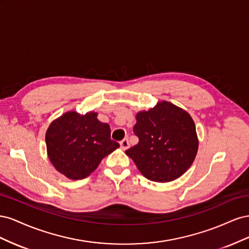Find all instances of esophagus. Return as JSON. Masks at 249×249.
<instances>
[{"label": "esophagus", "instance_id": "esophagus-1", "mask_svg": "<svg viewBox=\"0 0 249 249\" xmlns=\"http://www.w3.org/2000/svg\"><path fill=\"white\" fill-rule=\"evenodd\" d=\"M120 147H122L124 150H125V149L130 147V143H129V140H127V138H124V140L120 141Z\"/></svg>", "mask_w": 249, "mask_h": 249}]
</instances>
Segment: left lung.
Here are the masks:
<instances>
[{
    "label": "left lung",
    "instance_id": "1",
    "mask_svg": "<svg viewBox=\"0 0 249 249\" xmlns=\"http://www.w3.org/2000/svg\"><path fill=\"white\" fill-rule=\"evenodd\" d=\"M139 138L125 154L139 171L153 182L168 183L190 168L198 150V138L191 115L167 101L139 111L133 129Z\"/></svg>",
    "mask_w": 249,
    "mask_h": 249
}]
</instances>
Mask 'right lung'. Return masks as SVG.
Segmentation results:
<instances>
[{
  "mask_svg": "<svg viewBox=\"0 0 249 249\" xmlns=\"http://www.w3.org/2000/svg\"><path fill=\"white\" fill-rule=\"evenodd\" d=\"M110 136L109 124L101 123L96 112L80 114L67 111L48 127V157L56 170L67 178H85L97 168L103 158L119 147Z\"/></svg>",
  "mask_w": 249,
  "mask_h": 249,
  "instance_id": "add662e5",
  "label": "right lung"
}]
</instances>
